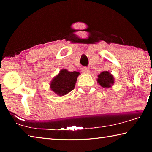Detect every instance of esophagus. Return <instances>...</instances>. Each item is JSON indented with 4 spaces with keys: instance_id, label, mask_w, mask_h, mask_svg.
<instances>
[{
    "instance_id": "esophagus-1",
    "label": "esophagus",
    "mask_w": 152,
    "mask_h": 152,
    "mask_svg": "<svg viewBox=\"0 0 152 152\" xmlns=\"http://www.w3.org/2000/svg\"><path fill=\"white\" fill-rule=\"evenodd\" d=\"M82 72L84 74H88L90 72V70H89V69L88 68H86V67H84V68H82Z\"/></svg>"
}]
</instances>
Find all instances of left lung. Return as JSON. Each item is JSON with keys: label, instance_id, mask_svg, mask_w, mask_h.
<instances>
[{"label": "left lung", "instance_id": "1", "mask_svg": "<svg viewBox=\"0 0 152 152\" xmlns=\"http://www.w3.org/2000/svg\"><path fill=\"white\" fill-rule=\"evenodd\" d=\"M98 83L103 88H109L114 84L113 76L108 71H104L98 76Z\"/></svg>", "mask_w": 152, "mask_h": 152}]
</instances>
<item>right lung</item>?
I'll return each instance as SVG.
<instances>
[{
  "mask_svg": "<svg viewBox=\"0 0 152 152\" xmlns=\"http://www.w3.org/2000/svg\"><path fill=\"white\" fill-rule=\"evenodd\" d=\"M79 74L78 72L61 70L58 75L52 80L50 88L56 94L64 96L74 88Z\"/></svg>",
  "mask_w": 152,
  "mask_h": 152,
  "instance_id": "right-lung-1",
  "label": "right lung"
}]
</instances>
